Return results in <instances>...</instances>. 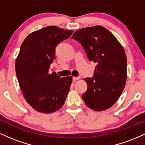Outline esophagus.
Segmentation results:
<instances>
[{
	"label": "esophagus",
	"mask_w": 145,
	"mask_h": 145,
	"mask_svg": "<svg viewBox=\"0 0 145 145\" xmlns=\"http://www.w3.org/2000/svg\"><path fill=\"white\" fill-rule=\"evenodd\" d=\"M80 79V77H73V80L74 81H76Z\"/></svg>",
	"instance_id": "esophagus-1"
}]
</instances>
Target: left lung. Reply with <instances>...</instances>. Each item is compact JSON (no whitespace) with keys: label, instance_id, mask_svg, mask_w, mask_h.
I'll return each mask as SVG.
<instances>
[{"label":"left lung","instance_id":"left-lung-1","mask_svg":"<svg viewBox=\"0 0 145 145\" xmlns=\"http://www.w3.org/2000/svg\"><path fill=\"white\" fill-rule=\"evenodd\" d=\"M82 44L89 61L97 63L93 78H86L87 90L82 97L95 111L110 108L118 100L127 80V57L114 35L104 26L76 31L71 37Z\"/></svg>","mask_w":145,"mask_h":145}]
</instances>
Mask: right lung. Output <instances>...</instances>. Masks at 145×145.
I'll return each mask as SVG.
<instances>
[{"label": "right lung", "instance_id": "obj_1", "mask_svg": "<svg viewBox=\"0 0 145 145\" xmlns=\"http://www.w3.org/2000/svg\"><path fill=\"white\" fill-rule=\"evenodd\" d=\"M73 33L46 26L29 34L21 45L16 61V76L26 101L38 112H54L65 101L72 76L61 78L49 71L56 46Z\"/></svg>", "mask_w": 145, "mask_h": 145}]
</instances>
